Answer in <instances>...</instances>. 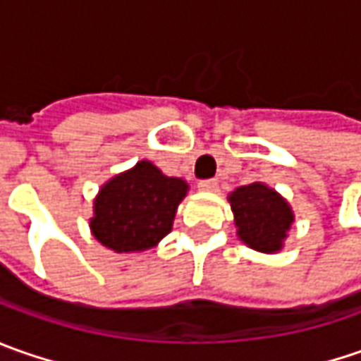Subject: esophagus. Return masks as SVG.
Segmentation results:
<instances>
[{
	"label": "esophagus",
	"mask_w": 361,
	"mask_h": 361,
	"mask_svg": "<svg viewBox=\"0 0 361 361\" xmlns=\"http://www.w3.org/2000/svg\"><path fill=\"white\" fill-rule=\"evenodd\" d=\"M216 183L215 178H209V180H201L199 183V190H204V192H213V190H216Z\"/></svg>",
	"instance_id": "obj_1"
}]
</instances>
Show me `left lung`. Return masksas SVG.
<instances>
[{
	"mask_svg": "<svg viewBox=\"0 0 361 361\" xmlns=\"http://www.w3.org/2000/svg\"><path fill=\"white\" fill-rule=\"evenodd\" d=\"M227 201L235 216L237 237L247 247L269 255L283 249L295 215L291 204L275 188L255 180L235 188Z\"/></svg>",
	"mask_w": 361,
	"mask_h": 361,
	"instance_id": "left-lung-1",
	"label": "left lung"
}]
</instances>
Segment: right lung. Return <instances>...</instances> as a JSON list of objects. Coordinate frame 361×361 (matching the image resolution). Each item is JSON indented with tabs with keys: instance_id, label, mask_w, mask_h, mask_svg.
<instances>
[{
	"instance_id": "right-lung-1",
	"label": "right lung",
	"mask_w": 361,
	"mask_h": 361,
	"mask_svg": "<svg viewBox=\"0 0 361 361\" xmlns=\"http://www.w3.org/2000/svg\"><path fill=\"white\" fill-rule=\"evenodd\" d=\"M188 183L166 176L150 160L114 174L94 199L90 233L114 253H142L173 231Z\"/></svg>"
}]
</instances>
